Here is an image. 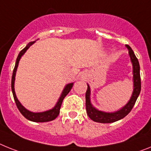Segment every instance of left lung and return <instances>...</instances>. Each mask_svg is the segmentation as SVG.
Wrapping results in <instances>:
<instances>
[{"label": "left lung", "instance_id": "obj_1", "mask_svg": "<svg viewBox=\"0 0 151 151\" xmlns=\"http://www.w3.org/2000/svg\"><path fill=\"white\" fill-rule=\"evenodd\" d=\"M126 47L128 49L129 55L131 57L132 65H133V74H134V91L132 93V98L129 100L125 106L123 107L122 109L116 112H101L99 110L96 109L90 103V86H87V90L86 92V109L87 115L89 117L96 122L99 123H112L120 120L125 117L129 112L132 111V108L134 107L136 103L137 97H138L140 92L141 89V75H140V65H139L138 60L137 57L134 53L133 50L128 45H126Z\"/></svg>", "mask_w": 151, "mask_h": 151}]
</instances>
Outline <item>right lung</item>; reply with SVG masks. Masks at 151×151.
<instances>
[{
    "instance_id": "1",
    "label": "right lung",
    "mask_w": 151,
    "mask_h": 151,
    "mask_svg": "<svg viewBox=\"0 0 151 151\" xmlns=\"http://www.w3.org/2000/svg\"><path fill=\"white\" fill-rule=\"evenodd\" d=\"M35 42H30L27 46L23 48V50H21L20 52L18 55V57L17 58V61H16V65L14 67V71H13V75H12V80H11V89H12L13 95H14V100H15L16 105L17 106L18 109H19V112H21V114L24 116L26 119H27L28 120H30L32 122H50L55 119L58 117V115H59L60 112V109H61V104H62V102L65 99V97L68 95V93L70 92V90H71L72 86H73V83H69V84L65 86V88L64 89L62 92V94H61V97H60L59 100L58 102V103L56 104V106L54 107L52 109L48 110L46 112H39V113H34V112H31L29 111H28L27 109L24 108V107L20 104V103L19 102V100L17 99V96H16L15 91H14V81H15V75H16V71H17V68L18 67V63H19V59H20L21 56L23 55V54L25 53V52L29 48V46Z\"/></svg>"
}]
</instances>
